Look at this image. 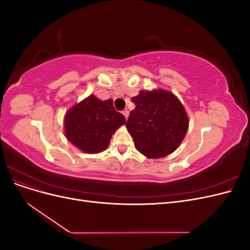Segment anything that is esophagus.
Instances as JSON below:
<instances>
[{
	"label": "esophagus",
	"mask_w": 250,
	"mask_h": 250,
	"mask_svg": "<svg viewBox=\"0 0 250 250\" xmlns=\"http://www.w3.org/2000/svg\"><path fill=\"white\" fill-rule=\"evenodd\" d=\"M123 115H124V117L126 118V120H127V119H128V117H129V111H128L127 109L123 110Z\"/></svg>",
	"instance_id": "1"
}]
</instances>
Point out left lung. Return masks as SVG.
Returning <instances> with one entry per match:
<instances>
[{"instance_id": "8db88e82", "label": "left lung", "mask_w": 250, "mask_h": 250, "mask_svg": "<svg viewBox=\"0 0 250 250\" xmlns=\"http://www.w3.org/2000/svg\"><path fill=\"white\" fill-rule=\"evenodd\" d=\"M131 101L126 127L134 146L148 158H162L173 153L188 129L186 108L173 93L163 88L141 90Z\"/></svg>"}]
</instances>
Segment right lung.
Segmentation results:
<instances>
[{"label": "right lung", "mask_w": 250, "mask_h": 250, "mask_svg": "<svg viewBox=\"0 0 250 250\" xmlns=\"http://www.w3.org/2000/svg\"><path fill=\"white\" fill-rule=\"evenodd\" d=\"M112 103L111 99L102 101L89 95L74 104L63 120L67 141L84 153L95 154L106 149L112 134L126 122Z\"/></svg>", "instance_id": "1"}]
</instances>
